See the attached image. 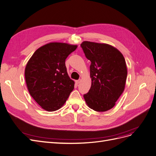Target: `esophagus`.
Returning a JSON list of instances; mask_svg holds the SVG:
<instances>
[{
  "label": "esophagus",
  "instance_id": "obj_1",
  "mask_svg": "<svg viewBox=\"0 0 156 156\" xmlns=\"http://www.w3.org/2000/svg\"><path fill=\"white\" fill-rule=\"evenodd\" d=\"M80 82V80H76V83L77 84H79Z\"/></svg>",
  "mask_w": 156,
  "mask_h": 156
}]
</instances>
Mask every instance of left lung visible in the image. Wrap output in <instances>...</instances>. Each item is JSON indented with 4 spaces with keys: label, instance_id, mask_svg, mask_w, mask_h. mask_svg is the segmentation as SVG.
Masks as SVG:
<instances>
[{
    "label": "left lung",
    "instance_id": "1",
    "mask_svg": "<svg viewBox=\"0 0 156 156\" xmlns=\"http://www.w3.org/2000/svg\"><path fill=\"white\" fill-rule=\"evenodd\" d=\"M80 46L91 61L92 85L84 95V100L91 109L108 111L125 90L127 77L125 58L117 48L108 44L84 41Z\"/></svg>",
    "mask_w": 156,
    "mask_h": 156
}]
</instances>
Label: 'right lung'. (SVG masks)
I'll return each instance as SVG.
<instances>
[{"instance_id": "add662e5", "label": "right lung", "mask_w": 156, "mask_h": 156, "mask_svg": "<svg viewBox=\"0 0 156 156\" xmlns=\"http://www.w3.org/2000/svg\"><path fill=\"white\" fill-rule=\"evenodd\" d=\"M77 48L63 42H50L38 48L27 62V88L44 110L60 109L73 90L75 83L68 76L65 61Z\"/></svg>"}]
</instances>
